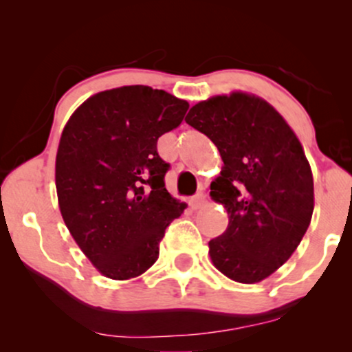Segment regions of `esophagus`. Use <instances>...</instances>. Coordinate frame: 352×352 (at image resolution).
Returning a JSON list of instances; mask_svg holds the SVG:
<instances>
[{
  "label": "esophagus",
  "instance_id": "obj_1",
  "mask_svg": "<svg viewBox=\"0 0 352 352\" xmlns=\"http://www.w3.org/2000/svg\"><path fill=\"white\" fill-rule=\"evenodd\" d=\"M205 204H207V197H205L204 193H199V195H195L192 200H190V205H192L193 210L201 208Z\"/></svg>",
  "mask_w": 352,
  "mask_h": 352
}]
</instances>
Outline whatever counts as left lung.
<instances>
[{"mask_svg": "<svg viewBox=\"0 0 352 352\" xmlns=\"http://www.w3.org/2000/svg\"><path fill=\"white\" fill-rule=\"evenodd\" d=\"M220 152L210 197L228 227L208 241L218 272L236 283L263 281L289 260L311 223L313 173L302 145L280 112L243 91L213 96L185 117Z\"/></svg>", "mask_w": 352, "mask_h": 352, "instance_id": "obj_1", "label": "left lung"}]
</instances>
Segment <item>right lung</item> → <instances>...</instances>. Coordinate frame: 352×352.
<instances>
[{
	"instance_id": "add662e5",
	"label": "right lung",
	"mask_w": 352,
	"mask_h": 352,
	"mask_svg": "<svg viewBox=\"0 0 352 352\" xmlns=\"http://www.w3.org/2000/svg\"><path fill=\"white\" fill-rule=\"evenodd\" d=\"M188 102L162 89L98 92L72 112L56 153L64 223L102 276H140L159 258L165 228L187 205L165 188L157 140L177 129Z\"/></svg>"
}]
</instances>
